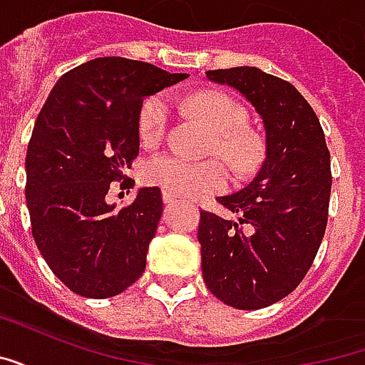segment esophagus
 Returning a JSON list of instances; mask_svg holds the SVG:
<instances>
[{
	"mask_svg": "<svg viewBox=\"0 0 365 365\" xmlns=\"http://www.w3.org/2000/svg\"><path fill=\"white\" fill-rule=\"evenodd\" d=\"M162 197H164V203H168V205H170V203H174L175 199H178V195H175L174 191L164 190L162 191Z\"/></svg>",
	"mask_w": 365,
	"mask_h": 365,
	"instance_id": "34e87169",
	"label": "esophagus"
}]
</instances>
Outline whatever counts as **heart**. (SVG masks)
<instances>
[{
    "instance_id": "1",
    "label": "heart",
    "mask_w": 365,
    "mask_h": 365,
    "mask_svg": "<svg viewBox=\"0 0 365 365\" xmlns=\"http://www.w3.org/2000/svg\"><path fill=\"white\" fill-rule=\"evenodd\" d=\"M191 115L205 123L213 133V152H217L238 175L254 174L264 160L260 136L245 128V109L221 91H199L185 101ZM172 117L170 101L164 96H152L138 113V135L146 146L158 144ZM148 183L174 191L175 195L195 197L227 185L229 174L221 160H191L180 154L152 156L143 168Z\"/></svg>"
}]
</instances>
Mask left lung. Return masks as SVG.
<instances>
[{"mask_svg":"<svg viewBox=\"0 0 365 365\" xmlns=\"http://www.w3.org/2000/svg\"><path fill=\"white\" fill-rule=\"evenodd\" d=\"M250 101L266 130V158L237 193L219 197L230 221L201 211L203 279L225 305L254 311L289 295L311 268L329 219L330 152L313 107L260 68L209 70Z\"/></svg>","mask_w":365,"mask_h":365,"instance_id":"8db88e82","label":"left lung"}]
</instances>
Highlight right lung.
<instances>
[{
  "label": "right lung",
  "instance_id": "add662e5",
  "mask_svg": "<svg viewBox=\"0 0 365 365\" xmlns=\"http://www.w3.org/2000/svg\"><path fill=\"white\" fill-rule=\"evenodd\" d=\"M185 78L138 60H90L60 78L36 117L25 160L33 238L52 274L82 297L119 295L146 268L162 193L140 187L120 209L105 195L138 156L144 97Z\"/></svg>",
  "mask_w": 365,
  "mask_h": 365
}]
</instances>
